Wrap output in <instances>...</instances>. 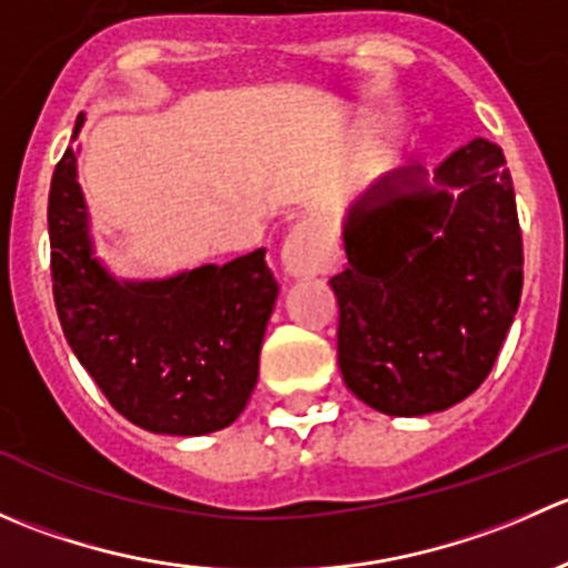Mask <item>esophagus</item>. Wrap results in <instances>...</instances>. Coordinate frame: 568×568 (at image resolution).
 Wrapping results in <instances>:
<instances>
[{"mask_svg":"<svg viewBox=\"0 0 568 568\" xmlns=\"http://www.w3.org/2000/svg\"><path fill=\"white\" fill-rule=\"evenodd\" d=\"M324 263L326 255L311 242V233L300 231V227L288 233L283 244V268L291 277H311L324 268Z\"/></svg>","mask_w":568,"mask_h":568,"instance_id":"1","label":"esophagus"}]
</instances>
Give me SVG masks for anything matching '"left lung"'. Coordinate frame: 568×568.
I'll return each instance as SVG.
<instances>
[{
	"label": "left lung",
	"mask_w": 568,
	"mask_h": 568,
	"mask_svg": "<svg viewBox=\"0 0 568 568\" xmlns=\"http://www.w3.org/2000/svg\"><path fill=\"white\" fill-rule=\"evenodd\" d=\"M343 242L348 266L329 285L348 390L398 417L478 390L523 296V231L500 148L478 136L434 170V186L420 168L385 175L348 209Z\"/></svg>",
	"instance_id": "1"
}]
</instances>
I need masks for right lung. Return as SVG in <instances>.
<instances>
[{
	"label": "right lung",
	"instance_id": "obj_1",
	"mask_svg": "<svg viewBox=\"0 0 568 568\" xmlns=\"http://www.w3.org/2000/svg\"><path fill=\"white\" fill-rule=\"evenodd\" d=\"M49 242L68 346L125 420L200 437L242 415L280 291L266 250L170 280H114L93 257L73 148L51 175Z\"/></svg>",
	"mask_w": 568,
	"mask_h": 568
}]
</instances>
